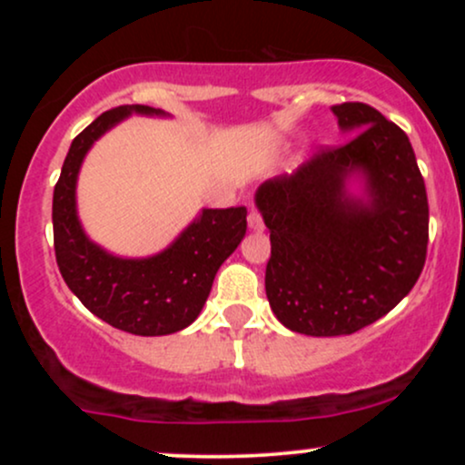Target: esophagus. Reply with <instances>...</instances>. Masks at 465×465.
Returning a JSON list of instances; mask_svg holds the SVG:
<instances>
[{"label": "esophagus", "instance_id": "1", "mask_svg": "<svg viewBox=\"0 0 465 465\" xmlns=\"http://www.w3.org/2000/svg\"><path fill=\"white\" fill-rule=\"evenodd\" d=\"M247 221H249V227L253 229V232H262V229H264V221H262V216H260V212L255 210V207H253V210L249 212V218H247Z\"/></svg>", "mask_w": 465, "mask_h": 465}]
</instances>
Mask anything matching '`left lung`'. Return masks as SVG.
Segmentation results:
<instances>
[{
  "label": "left lung",
  "mask_w": 465,
  "mask_h": 465,
  "mask_svg": "<svg viewBox=\"0 0 465 465\" xmlns=\"http://www.w3.org/2000/svg\"><path fill=\"white\" fill-rule=\"evenodd\" d=\"M356 135L269 179L255 205L271 232L266 297L288 330L359 332L415 286L429 247V199L407 133L365 103L332 106ZM354 173L368 199L347 192Z\"/></svg>",
  "instance_id": "8db88e82"
}]
</instances>
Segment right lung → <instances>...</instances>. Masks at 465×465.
Masks as SVG:
<instances>
[{
  "label": "right lung",
  "instance_id": "1",
  "mask_svg": "<svg viewBox=\"0 0 465 465\" xmlns=\"http://www.w3.org/2000/svg\"><path fill=\"white\" fill-rule=\"evenodd\" d=\"M131 114L165 115L143 104L115 106L74 137L52 201L54 253L69 291L95 317L124 332L162 336L188 328L199 317L216 271L244 238L247 207L203 210L168 249L153 258H117L92 242L76 214L80 163L100 135Z\"/></svg>",
  "mask_w": 465,
  "mask_h": 465
}]
</instances>
